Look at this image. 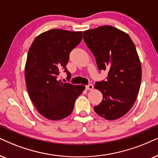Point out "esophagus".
<instances>
[{"mask_svg":"<svg viewBox=\"0 0 158 158\" xmlns=\"http://www.w3.org/2000/svg\"><path fill=\"white\" fill-rule=\"evenodd\" d=\"M93 88L94 87L93 85H88L86 86V89H87V90H93Z\"/></svg>","mask_w":158,"mask_h":158,"instance_id":"1","label":"esophagus"}]
</instances>
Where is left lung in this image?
<instances>
[{
  "label": "left lung",
  "mask_w": 158,
  "mask_h": 158,
  "mask_svg": "<svg viewBox=\"0 0 158 158\" xmlns=\"http://www.w3.org/2000/svg\"><path fill=\"white\" fill-rule=\"evenodd\" d=\"M83 37L98 69L108 71L106 80L95 85L103 100L94 111L109 120L120 118L132 108L140 89L141 65L134 44L127 33L110 25L84 31Z\"/></svg>",
  "instance_id": "obj_1"
}]
</instances>
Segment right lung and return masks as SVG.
<instances>
[{
  "label": "right lung",
  "mask_w": 158,
  "mask_h": 158,
  "mask_svg": "<svg viewBox=\"0 0 158 158\" xmlns=\"http://www.w3.org/2000/svg\"><path fill=\"white\" fill-rule=\"evenodd\" d=\"M82 32L52 29L34 39L27 53L25 82L30 98L41 115L50 120L64 119L72 112L76 99L85 87L58 80L70 52L81 42Z\"/></svg>",
  "instance_id": "add662e5"
}]
</instances>
